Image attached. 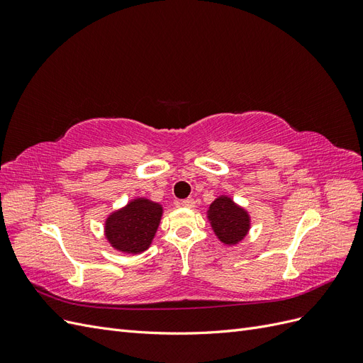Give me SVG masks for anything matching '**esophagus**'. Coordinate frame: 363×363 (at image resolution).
<instances>
[{"mask_svg": "<svg viewBox=\"0 0 363 363\" xmlns=\"http://www.w3.org/2000/svg\"><path fill=\"white\" fill-rule=\"evenodd\" d=\"M183 207H189V208H192L194 206H195V201H194V199H186V200H182V203H180Z\"/></svg>", "mask_w": 363, "mask_h": 363, "instance_id": "34e87169", "label": "esophagus"}]
</instances>
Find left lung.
Listing matches in <instances>:
<instances>
[{
    "mask_svg": "<svg viewBox=\"0 0 363 363\" xmlns=\"http://www.w3.org/2000/svg\"><path fill=\"white\" fill-rule=\"evenodd\" d=\"M207 218L218 239L225 245H236L250 230V216L230 196H218L207 211Z\"/></svg>",
    "mask_w": 363,
    "mask_h": 363,
    "instance_id": "left-lung-1",
    "label": "left lung"
}]
</instances>
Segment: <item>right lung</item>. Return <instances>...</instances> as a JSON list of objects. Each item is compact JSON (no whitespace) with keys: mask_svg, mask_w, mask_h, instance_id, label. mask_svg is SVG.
<instances>
[{"mask_svg":"<svg viewBox=\"0 0 363 363\" xmlns=\"http://www.w3.org/2000/svg\"><path fill=\"white\" fill-rule=\"evenodd\" d=\"M162 206L147 199L131 200L106 219V238L113 248L128 255L145 251L155 238L162 218Z\"/></svg>","mask_w":363,"mask_h":363,"instance_id":"obj_1","label":"right lung"}]
</instances>
